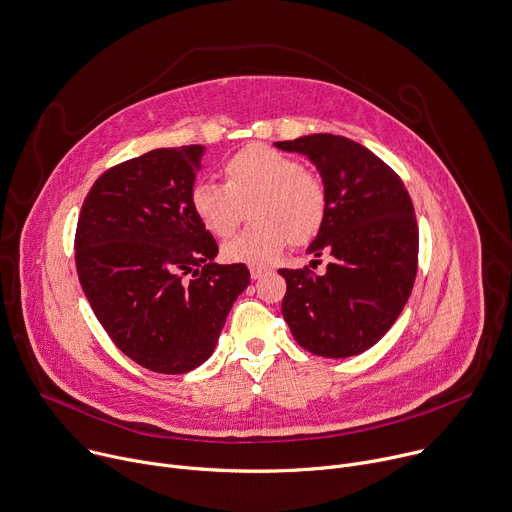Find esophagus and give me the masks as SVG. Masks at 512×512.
<instances>
[{
  "instance_id": "obj_1",
  "label": "esophagus",
  "mask_w": 512,
  "mask_h": 512,
  "mask_svg": "<svg viewBox=\"0 0 512 512\" xmlns=\"http://www.w3.org/2000/svg\"><path fill=\"white\" fill-rule=\"evenodd\" d=\"M266 272H268V268H264V266H250V276H252L254 280L262 278Z\"/></svg>"
}]
</instances>
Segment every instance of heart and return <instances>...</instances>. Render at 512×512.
<instances>
[{
    "label": "heart",
    "mask_w": 512,
    "mask_h": 512,
    "mask_svg": "<svg viewBox=\"0 0 512 512\" xmlns=\"http://www.w3.org/2000/svg\"><path fill=\"white\" fill-rule=\"evenodd\" d=\"M189 203L201 226L218 238H228L250 208L252 224L224 246V256L262 266L288 242L304 246L317 238L327 218V185L296 157L248 145L224 163V183H195Z\"/></svg>",
    "instance_id": "b5f03b06"
}]
</instances>
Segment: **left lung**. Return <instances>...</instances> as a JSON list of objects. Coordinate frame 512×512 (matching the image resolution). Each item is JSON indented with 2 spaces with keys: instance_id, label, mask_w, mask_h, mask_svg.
<instances>
[{
  "instance_id": "1",
  "label": "left lung",
  "mask_w": 512,
  "mask_h": 512,
  "mask_svg": "<svg viewBox=\"0 0 512 512\" xmlns=\"http://www.w3.org/2000/svg\"><path fill=\"white\" fill-rule=\"evenodd\" d=\"M274 145L317 165L327 218L309 254L331 256L325 274L278 270L286 280L282 317L313 355H359L391 329L412 294L420 246L412 197L387 163L347 137L319 133Z\"/></svg>"
}]
</instances>
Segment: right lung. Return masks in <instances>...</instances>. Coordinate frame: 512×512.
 Returning <instances> with one entry per match:
<instances>
[{"instance_id":"add662e5","label":"right lung","mask_w":512,"mask_h":512,"mask_svg":"<svg viewBox=\"0 0 512 512\" xmlns=\"http://www.w3.org/2000/svg\"><path fill=\"white\" fill-rule=\"evenodd\" d=\"M201 145L153 149L102 173L84 197L74 258L111 341L141 367L179 375L214 353L250 284L244 264H216L218 244L189 193Z\"/></svg>"}]
</instances>
